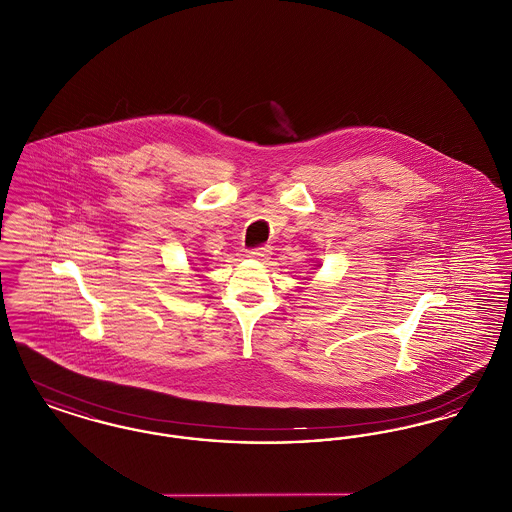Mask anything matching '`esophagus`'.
Segmentation results:
<instances>
[{"mask_svg":"<svg viewBox=\"0 0 512 512\" xmlns=\"http://www.w3.org/2000/svg\"><path fill=\"white\" fill-rule=\"evenodd\" d=\"M270 253H272V249L265 245V247H257V249H249L247 251V257L249 259H255V261H267L268 257H270Z\"/></svg>","mask_w":512,"mask_h":512,"instance_id":"1","label":"esophagus"}]
</instances>
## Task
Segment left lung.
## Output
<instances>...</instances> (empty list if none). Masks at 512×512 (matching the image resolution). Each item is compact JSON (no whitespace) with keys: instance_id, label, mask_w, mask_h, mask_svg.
Segmentation results:
<instances>
[{"instance_id":"left-lung-1","label":"left lung","mask_w":512,"mask_h":512,"mask_svg":"<svg viewBox=\"0 0 512 512\" xmlns=\"http://www.w3.org/2000/svg\"><path fill=\"white\" fill-rule=\"evenodd\" d=\"M318 267H320V265H315V268H318Z\"/></svg>"}]
</instances>
